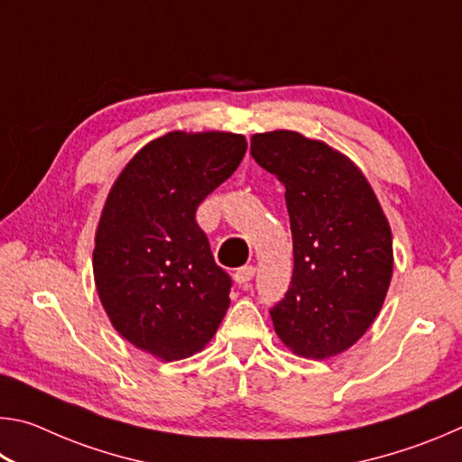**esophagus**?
I'll return each mask as SVG.
<instances>
[{
	"label": "esophagus",
	"mask_w": 462,
	"mask_h": 462,
	"mask_svg": "<svg viewBox=\"0 0 462 462\" xmlns=\"http://www.w3.org/2000/svg\"><path fill=\"white\" fill-rule=\"evenodd\" d=\"M254 273H256V269L253 267V264H246V267L236 269V273H234V281H236L238 285H246L248 281L254 277Z\"/></svg>",
	"instance_id": "34e87169"
}]
</instances>
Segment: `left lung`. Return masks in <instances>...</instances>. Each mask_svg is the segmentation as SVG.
I'll list each match as a JSON object with an SVG mask.
<instances>
[{
    "instance_id": "8db88e82",
    "label": "left lung",
    "mask_w": 462,
    "mask_h": 462,
    "mask_svg": "<svg viewBox=\"0 0 462 462\" xmlns=\"http://www.w3.org/2000/svg\"><path fill=\"white\" fill-rule=\"evenodd\" d=\"M250 154L285 187L293 275L271 308L295 355L328 358L369 330L393 275V240L369 181L353 161L291 130L250 138Z\"/></svg>"
}]
</instances>
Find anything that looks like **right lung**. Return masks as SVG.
<instances>
[{
    "mask_svg": "<svg viewBox=\"0 0 462 462\" xmlns=\"http://www.w3.org/2000/svg\"><path fill=\"white\" fill-rule=\"evenodd\" d=\"M246 138L169 132L134 154L109 191L96 232L93 277L109 322L161 361L206 346L230 306L199 203L238 169Z\"/></svg>",
    "mask_w": 462,
    "mask_h": 462,
    "instance_id": "right-lung-1",
    "label": "right lung"
}]
</instances>
